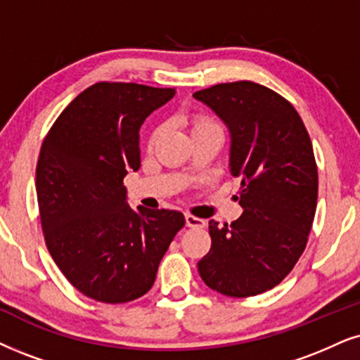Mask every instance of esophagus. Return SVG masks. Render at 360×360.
Listing matches in <instances>:
<instances>
[{
  "mask_svg": "<svg viewBox=\"0 0 360 360\" xmlns=\"http://www.w3.org/2000/svg\"><path fill=\"white\" fill-rule=\"evenodd\" d=\"M184 219H186V226H188V227H204V226H206V221L199 219V217L191 216V214H186Z\"/></svg>",
  "mask_w": 360,
  "mask_h": 360,
  "instance_id": "esophagus-1",
  "label": "esophagus"
}]
</instances>
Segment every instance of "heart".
<instances>
[{
  "mask_svg": "<svg viewBox=\"0 0 360 360\" xmlns=\"http://www.w3.org/2000/svg\"><path fill=\"white\" fill-rule=\"evenodd\" d=\"M212 126H217V124H214L212 121H209V120H204V117H194L193 120V133L194 131H199V129H204V127H212ZM156 136H158V133L154 134V138L153 139H156Z\"/></svg>",
  "mask_w": 360,
  "mask_h": 360,
  "instance_id": "b5f03b06",
  "label": "heart"
}]
</instances>
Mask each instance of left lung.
Wrapping results in <instances>:
<instances>
[{"instance_id": "1", "label": "left lung", "mask_w": 360, "mask_h": 360, "mask_svg": "<svg viewBox=\"0 0 360 360\" xmlns=\"http://www.w3.org/2000/svg\"><path fill=\"white\" fill-rule=\"evenodd\" d=\"M193 96L229 129V171L240 179L244 209L231 226L209 221L212 243L199 274L231 297L262 294L306 249L319 183L311 138L292 104L266 86L238 81Z\"/></svg>"}]
</instances>
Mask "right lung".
I'll use <instances>...</instances> for the list:
<instances>
[{"mask_svg":"<svg viewBox=\"0 0 360 360\" xmlns=\"http://www.w3.org/2000/svg\"><path fill=\"white\" fill-rule=\"evenodd\" d=\"M171 88L96 83L59 115L39 151L36 195L48 251L79 292L121 304L153 288L179 211L133 209L122 179L141 166L139 129Z\"/></svg>","mask_w":360,"mask_h":360,"instance_id":"add662e5","label":"right lung"}]
</instances>
